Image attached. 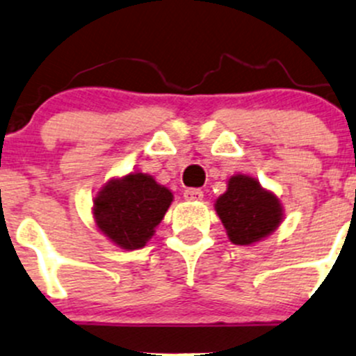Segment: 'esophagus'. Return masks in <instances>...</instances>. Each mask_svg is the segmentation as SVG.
<instances>
[{"instance_id": "obj_1", "label": "esophagus", "mask_w": 356, "mask_h": 356, "mask_svg": "<svg viewBox=\"0 0 356 356\" xmlns=\"http://www.w3.org/2000/svg\"><path fill=\"white\" fill-rule=\"evenodd\" d=\"M184 200L188 201H201L203 200V191L201 189H186Z\"/></svg>"}]
</instances>
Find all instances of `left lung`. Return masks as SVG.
Masks as SVG:
<instances>
[{
  "mask_svg": "<svg viewBox=\"0 0 356 356\" xmlns=\"http://www.w3.org/2000/svg\"><path fill=\"white\" fill-rule=\"evenodd\" d=\"M215 211L229 241L241 246L268 238L284 220V207L279 196L246 174L229 179L227 191L215 200Z\"/></svg>",
  "mask_w": 356,
  "mask_h": 356,
  "instance_id": "1",
  "label": "left lung"
}]
</instances>
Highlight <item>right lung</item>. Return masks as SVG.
<instances>
[{
  "label": "right lung",
  "mask_w": 356,
  "mask_h": 356,
  "mask_svg": "<svg viewBox=\"0 0 356 356\" xmlns=\"http://www.w3.org/2000/svg\"><path fill=\"white\" fill-rule=\"evenodd\" d=\"M174 195L143 172L111 177L92 200V218L98 231L122 250H139L155 236V229Z\"/></svg>",
  "instance_id": "1"
}]
</instances>
